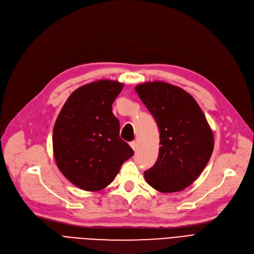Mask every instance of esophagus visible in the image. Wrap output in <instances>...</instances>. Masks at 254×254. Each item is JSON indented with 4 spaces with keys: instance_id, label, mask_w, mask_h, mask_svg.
<instances>
[{
    "instance_id": "1",
    "label": "esophagus",
    "mask_w": 254,
    "mask_h": 254,
    "mask_svg": "<svg viewBox=\"0 0 254 254\" xmlns=\"http://www.w3.org/2000/svg\"><path fill=\"white\" fill-rule=\"evenodd\" d=\"M129 145H130V147L132 148V150H134V151H136V150H137V146H138V144H137V142H136V141H132V142H130V143H129Z\"/></svg>"
}]
</instances>
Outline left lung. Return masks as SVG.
<instances>
[{
	"instance_id": "left-lung-1",
	"label": "left lung",
	"mask_w": 254,
	"mask_h": 254,
	"mask_svg": "<svg viewBox=\"0 0 254 254\" xmlns=\"http://www.w3.org/2000/svg\"><path fill=\"white\" fill-rule=\"evenodd\" d=\"M141 101L159 129L158 157L144 172L147 183L158 191L175 192L190 186L211 157L213 132L195 100L180 87L154 81L136 86Z\"/></svg>"
}]
</instances>
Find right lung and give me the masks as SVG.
<instances>
[{
	"instance_id": "obj_1",
	"label": "right lung",
	"mask_w": 254,
	"mask_h": 254,
	"mask_svg": "<svg viewBox=\"0 0 254 254\" xmlns=\"http://www.w3.org/2000/svg\"><path fill=\"white\" fill-rule=\"evenodd\" d=\"M123 87L111 80L85 84L72 92L58 116L52 135L56 162L79 189H105L134 155L119 137V120L112 113V104Z\"/></svg>"
}]
</instances>
